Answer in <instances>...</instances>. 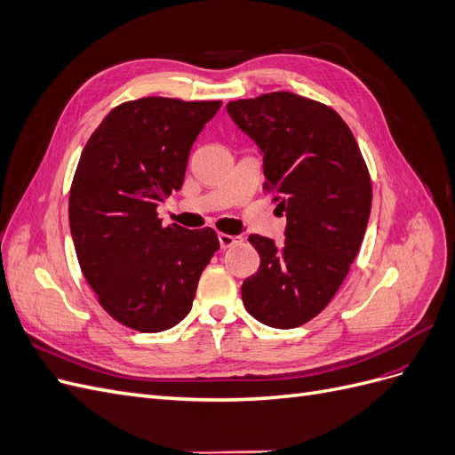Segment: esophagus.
Returning <instances> with one entry per match:
<instances>
[{"mask_svg": "<svg viewBox=\"0 0 455 455\" xmlns=\"http://www.w3.org/2000/svg\"><path fill=\"white\" fill-rule=\"evenodd\" d=\"M218 241L222 249H229L233 244H239L243 239L237 235H228V233H218Z\"/></svg>", "mask_w": 455, "mask_h": 455, "instance_id": "34e87169", "label": "esophagus"}]
</instances>
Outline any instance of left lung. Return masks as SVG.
<instances>
[{"instance_id":"1","label":"left lung","mask_w":455,"mask_h":455,"mask_svg":"<svg viewBox=\"0 0 455 455\" xmlns=\"http://www.w3.org/2000/svg\"><path fill=\"white\" fill-rule=\"evenodd\" d=\"M264 154V191L286 212L284 243L251 235L259 267L243 283L256 321L296 328L319 315L347 277L371 206L364 157L332 108L277 91L228 104Z\"/></svg>"}]
</instances>
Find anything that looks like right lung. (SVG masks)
I'll list each match as a JSON object with an SVG mask.
<instances>
[{
	"label": "right lung",
	"instance_id": "right-lung-1",
	"mask_svg": "<svg viewBox=\"0 0 455 455\" xmlns=\"http://www.w3.org/2000/svg\"><path fill=\"white\" fill-rule=\"evenodd\" d=\"M222 106L146 96L91 134L70 188L79 267L104 311L139 332L180 323L220 249L212 228H163L157 204L184 184L191 144Z\"/></svg>",
	"mask_w": 455,
	"mask_h": 455
}]
</instances>
